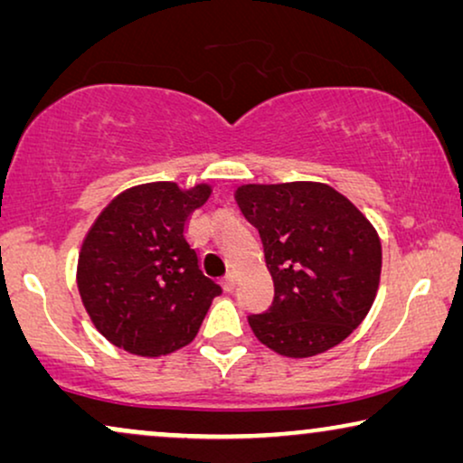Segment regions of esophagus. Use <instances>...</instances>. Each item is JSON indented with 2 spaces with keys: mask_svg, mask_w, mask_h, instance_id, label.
Wrapping results in <instances>:
<instances>
[{
  "mask_svg": "<svg viewBox=\"0 0 463 463\" xmlns=\"http://www.w3.org/2000/svg\"><path fill=\"white\" fill-rule=\"evenodd\" d=\"M236 274H233V271H230V274H227L225 278H223V288L227 290V293H232L233 288H236Z\"/></svg>",
  "mask_w": 463,
  "mask_h": 463,
  "instance_id": "1",
  "label": "esophagus"
}]
</instances>
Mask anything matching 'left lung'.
Here are the masks:
<instances>
[{
  "label": "left lung",
  "mask_w": 463,
  "mask_h": 463,
  "mask_svg": "<svg viewBox=\"0 0 463 463\" xmlns=\"http://www.w3.org/2000/svg\"><path fill=\"white\" fill-rule=\"evenodd\" d=\"M236 200L259 230L274 280L271 306L249 316L255 337L288 358L341 344L375 301L382 276L375 227L325 183L242 185Z\"/></svg>",
  "instance_id": "left-lung-1"
}]
</instances>
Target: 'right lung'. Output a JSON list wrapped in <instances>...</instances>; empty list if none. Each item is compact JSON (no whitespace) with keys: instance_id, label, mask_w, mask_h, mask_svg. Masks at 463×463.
Masks as SVG:
<instances>
[{"instance_id":"obj_1","label":"right lung","mask_w":463,"mask_h":463,"mask_svg":"<svg viewBox=\"0 0 463 463\" xmlns=\"http://www.w3.org/2000/svg\"><path fill=\"white\" fill-rule=\"evenodd\" d=\"M208 185L176 183L126 189L103 208L84 238L78 288L99 333L138 356L187 345L223 288L200 268L187 240L194 211Z\"/></svg>"}]
</instances>
